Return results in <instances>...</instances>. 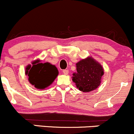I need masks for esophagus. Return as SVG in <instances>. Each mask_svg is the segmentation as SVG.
<instances>
[{
	"mask_svg": "<svg viewBox=\"0 0 134 134\" xmlns=\"http://www.w3.org/2000/svg\"><path fill=\"white\" fill-rule=\"evenodd\" d=\"M63 73L64 74V75H67V74L69 73V70H67V69H64V70H63Z\"/></svg>",
	"mask_w": 134,
	"mask_h": 134,
	"instance_id": "obj_1",
	"label": "esophagus"
}]
</instances>
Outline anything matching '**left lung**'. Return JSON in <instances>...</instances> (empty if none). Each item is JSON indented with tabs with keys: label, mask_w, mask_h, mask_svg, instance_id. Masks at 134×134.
Instances as JSON below:
<instances>
[{
	"label": "left lung",
	"mask_w": 134,
	"mask_h": 134,
	"mask_svg": "<svg viewBox=\"0 0 134 134\" xmlns=\"http://www.w3.org/2000/svg\"><path fill=\"white\" fill-rule=\"evenodd\" d=\"M77 72L73 74L72 81L77 88L83 92H90L99 86L104 70L100 64L88 57L76 63Z\"/></svg>",
	"instance_id": "obj_1"
}]
</instances>
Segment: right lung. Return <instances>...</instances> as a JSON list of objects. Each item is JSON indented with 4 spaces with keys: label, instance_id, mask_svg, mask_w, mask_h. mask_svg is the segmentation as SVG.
Returning a JSON list of instances; mask_svg holds the SVG:
<instances>
[{
    "label": "right lung",
    "instance_id": "add662e5",
    "mask_svg": "<svg viewBox=\"0 0 134 134\" xmlns=\"http://www.w3.org/2000/svg\"><path fill=\"white\" fill-rule=\"evenodd\" d=\"M25 73L31 84L36 88L43 90L53 82L58 75V71L55 65L50 63H42L37 60L32 63V66H27Z\"/></svg>",
    "mask_w": 134,
    "mask_h": 134
}]
</instances>
